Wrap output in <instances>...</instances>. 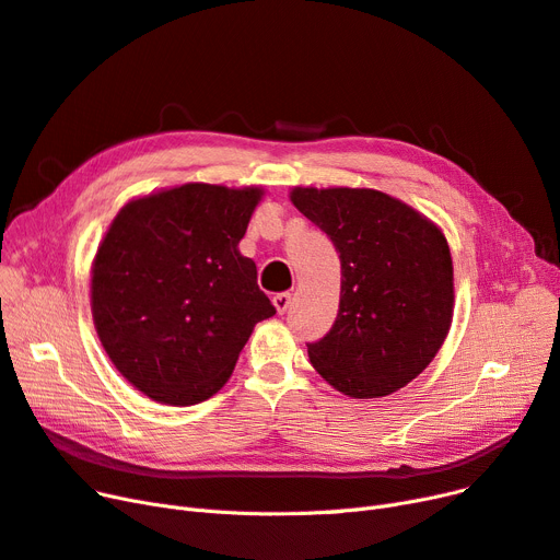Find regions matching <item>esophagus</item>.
Wrapping results in <instances>:
<instances>
[{
    "label": "esophagus",
    "mask_w": 560,
    "mask_h": 560,
    "mask_svg": "<svg viewBox=\"0 0 560 560\" xmlns=\"http://www.w3.org/2000/svg\"><path fill=\"white\" fill-rule=\"evenodd\" d=\"M273 305H276V310L280 312V315H282V312H287L289 305H292V294H289V292L276 294V296H273Z\"/></svg>",
    "instance_id": "34e87169"
}]
</instances>
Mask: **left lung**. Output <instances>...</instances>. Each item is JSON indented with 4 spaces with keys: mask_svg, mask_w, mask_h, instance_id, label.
Wrapping results in <instances>:
<instances>
[{
    "mask_svg": "<svg viewBox=\"0 0 560 560\" xmlns=\"http://www.w3.org/2000/svg\"><path fill=\"white\" fill-rule=\"evenodd\" d=\"M294 207L340 253L338 319L310 363L358 399L405 388L441 349L453 322V259L436 225L368 188H294Z\"/></svg>",
    "mask_w": 560,
    "mask_h": 560,
    "instance_id": "8db88e82",
    "label": "left lung"
}]
</instances>
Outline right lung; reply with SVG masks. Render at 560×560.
<instances>
[{
	"label": "right lung",
	"mask_w": 560,
	"mask_h": 560,
	"mask_svg": "<svg viewBox=\"0 0 560 560\" xmlns=\"http://www.w3.org/2000/svg\"><path fill=\"white\" fill-rule=\"evenodd\" d=\"M259 188L186 184L126 205L92 276L109 361L155 401L188 407L230 378L257 322L276 315L238 253Z\"/></svg>",
	"instance_id": "right-lung-1"
}]
</instances>
